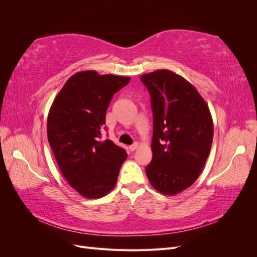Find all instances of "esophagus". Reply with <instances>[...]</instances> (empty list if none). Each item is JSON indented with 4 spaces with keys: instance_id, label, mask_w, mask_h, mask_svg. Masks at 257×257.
Returning a JSON list of instances; mask_svg holds the SVG:
<instances>
[{
    "instance_id": "esophagus-1",
    "label": "esophagus",
    "mask_w": 257,
    "mask_h": 257,
    "mask_svg": "<svg viewBox=\"0 0 257 257\" xmlns=\"http://www.w3.org/2000/svg\"><path fill=\"white\" fill-rule=\"evenodd\" d=\"M137 148H138V144H137V143H135V144H133L132 146H130L128 149H130L131 151H135V150L137 149Z\"/></svg>"
}]
</instances>
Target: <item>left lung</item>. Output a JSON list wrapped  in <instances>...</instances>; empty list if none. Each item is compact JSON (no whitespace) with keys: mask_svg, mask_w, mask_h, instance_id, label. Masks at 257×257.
I'll use <instances>...</instances> for the list:
<instances>
[{"mask_svg":"<svg viewBox=\"0 0 257 257\" xmlns=\"http://www.w3.org/2000/svg\"><path fill=\"white\" fill-rule=\"evenodd\" d=\"M141 80L151 96L152 161L146 174L153 188L176 195L199 177L213 139V121L198 91L168 69L145 74Z\"/></svg>","mask_w":257,"mask_h":257,"instance_id":"left-lung-1","label":"left lung"}]
</instances>
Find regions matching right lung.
<instances>
[{
	"label": "right lung",
	"mask_w": 257,
	"mask_h": 257,
	"mask_svg": "<svg viewBox=\"0 0 257 257\" xmlns=\"http://www.w3.org/2000/svg\"><path fill=\"white\" fill-rule=\"evenodd\" d=\"M130 77L74 74L60 90L47 119L48 142L62 175L87 198H100L116 183L127 154L109 139L99 141L106 110Z\"/></svg>",
	"instance_id": "obj_1"
}]
</instances>
